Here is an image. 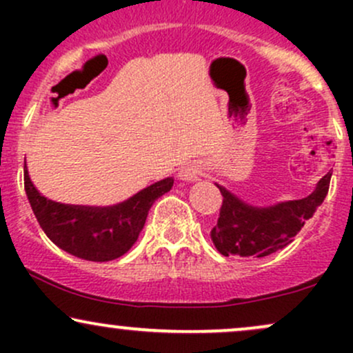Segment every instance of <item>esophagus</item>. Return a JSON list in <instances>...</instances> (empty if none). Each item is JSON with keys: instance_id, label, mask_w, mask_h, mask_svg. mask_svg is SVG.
Segmentation results:
<instances>
[{"instance_id": "obj_1", "label": "esophagus", "mask_w": 353, "mask_h": 353, "mask_svg": "<svg viewBox=\"0 0 353 353\" xmlns=\"http://www.w3.org/2000/svg\"><path fill=\"white\" fill-rule=\"evenodd\" d=\"M179 177H181V181H184V182L199 181L202 177V165H199L197 163L185 164L184 168L179 171Z\"/></svg>"}]
</instances>
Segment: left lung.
Listing matches in <instances>:
<instances>
[{
	"instance_id": "obj_1",
	"label": "left lung",
	"mask_w": 353,
	"mask_h": 353,
	"mask_svg": "<svg viewBox=\"0 0 353 353\" xmlns=\"http://www.w3.org/2000/svg\"><path fill=\"white\" fill-rule=\"evenodd\" d=\"M330 177L325 174L303 199L272 205H252L216 184L224 197L217 224L210 230L216 249L225 257H265L289 245L325 199Z\"/></svg>"
}]
</instances>
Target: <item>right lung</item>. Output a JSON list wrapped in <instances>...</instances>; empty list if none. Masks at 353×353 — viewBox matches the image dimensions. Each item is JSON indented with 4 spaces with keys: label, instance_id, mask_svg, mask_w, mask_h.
<instances>
[{
    "label": "right lung",
    "instance_id": "right-lung-1",
    "mask_svg": "<svg viewBox=\"0 0 353 353\" xmlns=\"http://www.w3.org/2000/svg\"><path fill=\"white\" fill-rule=\"evenodd\" d=\"M172 177L148 185L119 204L72 205L44 197L31 181L24 163V190L39 225L52 244L74 257L108 262L136 244L154 201L169 192Z\"/></svg>",
    "mask_w": 353,
    "mask_h": 353
}]
</instances>
